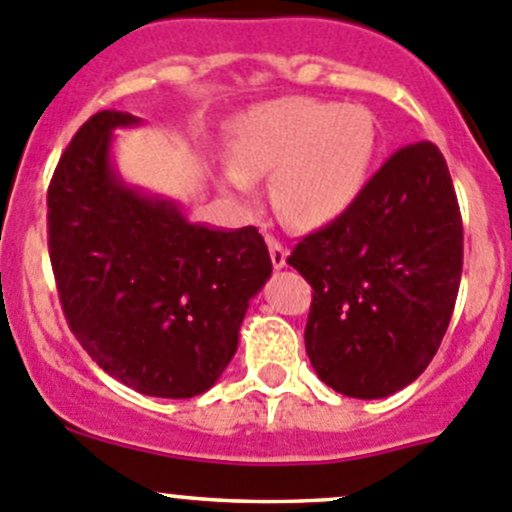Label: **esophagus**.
<instances>
[{
    "instance_id": "34e87169",
    "label": "esophagus",
    "mask_w": 512,
    "mask_h": 512,
    "mask_svg": "<svg viewBox=\"0 0 512 512\" xmlns=\"http://www.w3.org/2000/svg\"><path fill=\"white\" fill-rule=\"evenodd\" d=\"M267 247H270L272 267H275V270H282V267L287 265V247L282 245V242L272 240V237H267Z\"/></svg>"
}]
</instances>
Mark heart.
<instances>
[{
	"label": "heart",
	"mask_w": 512,
	"mask_h": 512,
	"mask_svg": "<svg viewBox=\"0 0 512 512\" xmlns=\"http://www.w3.org/2000/svg\"><path fill=\"white\" fill-rule=\"evenodd\" d=\"M372 157L375 124L365 109L280 99L242 122L222 185L237 197H252V182L275 177L277 215L300 230H315L355 205Z\"/></svg>",
	"instance_id": "obj_1"
}]
</instances>
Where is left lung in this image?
<instances>
[{
  "instance_id": "1",
  "label": "left lung",
  "mask_w": 512,
  "mask_h": 512,
  "mask_svg": "<svg viewBox=\"0 0 512 512\" xmlns=\"http://www.w3.org/2000/svg\"><path fill=\"white\" fill-rule=\"evenodd\" d=\"M287 265L315 290L305 350L317 377L360 400L408 388L443 342L463 275V220L443 152L433 142L395 152Z\"/></svg>"
}]
</instances>
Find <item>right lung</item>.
I'll return each instance as SVG.
<instances>
[{"label":"right lung","mask_w":512,"mask_h":512,"mask_svg":"<svg viewBox=\"0 0 512 512\" xmlns=\"http://www.w3.org/2000/svg\"><path fill=\"white\" fill-rule=\"evenodd\" d=\"M135 124L92 114L59 157L49 260L74 337L107 375L152 398H195L230 365L272 260L255 227L197 225L177 202L127 185L112 132Z\"/></svg>","instance_id":"right-lung-1"}]
</instances>
